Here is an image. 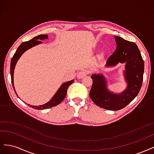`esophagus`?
<instances>
[{
    "label": "esophagus",
    "instance_id": "esophagus-1",
    "mask_svg": "<svg viewBox=\"0 0 154 154\" xmlns=\"http://www.w3.org/2000/svg\"><path fill=\"white\" fill-rule=\"evenodd\" d=\"M88 71H82L80 72H79L78 73V75H77V77L79 79H81L82 78H83L84 76H85L87 74H88Z\"/></svg>",
    "mask_w": 154,
    "mask_h": 154
}]
</instances>
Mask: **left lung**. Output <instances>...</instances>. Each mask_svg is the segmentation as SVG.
Wrapping results in <instances>:
<instances>
[{
	"label": "left lung",
	"mask_w": 154,
	"mask_h": 154,
	"mask_svg": "<svg viewBox=\"0 0 154 154\" xmlns=\"http://www.w3.org/2000/svg\"><path fill=\"white\" fill-rule=\"evenodd\" d=\"M116 49L110 56L106 67H115L119 63H125L123 71L127 87L121 93L111 92L107 88V81L102 74H93L92 85L89 96L98 106L110 110H119L128 105L139 94L142 86L144 61L137 45L115 36Z\"/></svg>",
	"instance_id": "left-lung-1"
}]
</instances>
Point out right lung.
I'll list each match as a JSON object with an SVG mask.
<instances>
[{
	"label": "right lung",
	"mask_w": 154,
	"mask_h": 154,
	"mask_svg": "<svg viewBox=\"0 0 154 154\" xmlns=\"http://www.w3.org/2000/svg\"><path fill=\"white\" fill-rule=\"evenodd\" d=\"M45 39H48V35H40L38 36H36L34 37L31 40H29L27 42H24L22 43L19 47H18L15 53L14 54L13 58L11 60V64H10V74H11V83L13 85V88L14 91H15V94L17 96L18 94L15 91V86H14V82H13V74H14V71H15V66L18 62V60H19L21 56L27 50H28L32 48L35 47V46L42 44V42L40 40H44ZM74 80H72L71 81H69L67 82H65L62 83V85L58 88V90L55 93V94L53 96L52 98H51L48 102L41 105L38 106H35V105H31L29 104H27V105L29 106L32 109H35L36 110H44V109H47L49 108H51V107H53L59 105L61 102L64 100L65 97L67 95V91L68 87L71 85L73 83ZM20 98V97H19Z\"/></svg>",
	"instance_id": "add662e5"
}]
</instances>
